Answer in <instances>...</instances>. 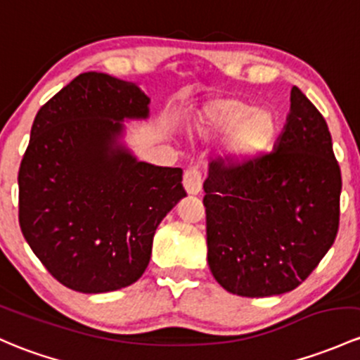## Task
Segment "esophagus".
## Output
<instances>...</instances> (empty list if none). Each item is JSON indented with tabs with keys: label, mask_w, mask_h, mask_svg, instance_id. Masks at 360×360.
I'll return each mask as SVG.
<instances>
[{
	"label": "esophagus",
	"mask_w": 360,
	"mask_h": 360,
	"mask_svg": "<svg viewBox=\"0 0 360 360\" xmlns=\"http://www.w3.org/2000/svg\"><path fill=\"white\" fill-rule=\"evenodd\" d=\"M202 184H203V176L202 170L198 167H190L184 170L183 176V186L190 195H198L202 191Z\"/></svg>",
	"instance_id": "obj_1"
}]
</instances>
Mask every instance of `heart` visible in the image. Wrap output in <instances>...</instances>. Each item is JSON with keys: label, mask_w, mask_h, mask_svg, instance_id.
Returning a JSON list of instances; mask_svg holds the SVG:
<instances>
[{"label": "heart", "mask_w": 360, "mask_h": 360, "mask_svg": "<svg viewBox=\"0 0 360 360\" xmlns=\"http://www.w3.org/2000/svg\"><path fill=\"white\" fill-rule=\"evenodd\" d=\"M202 122L210 134H229V150L236 158L255 155L276 134V119L271 112L252 110L236 98L212 101L203 110Z\"/></svg>", "instance_id": "1"}]
</instances>
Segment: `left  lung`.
<instances>
[{
    "label": "left lung",
    "instance_id": "left-lung-1",
    "mask_svg": "<svg viewBox=\"0 0 360 360\" xmlns=\"http://www.w3.org/2000/svg\"><path fill=\"white\" fill-rule=\"evenodd\" d=\"M272 151L210 162L203 183L209 266L240 297H272L309 278L338 234L342 170L328 124L293 86Z\"/></svg>",
    "mask_w": 360,
    "mask_h": 360
}]
</instances>
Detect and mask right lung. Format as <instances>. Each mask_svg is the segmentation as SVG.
<instances>
[{
    "mask_svg": "<svg viewBox=\"0 0 360 360\" xmlns=\"http://www.w3.org/2000/svg\"><path fill=\"white\" fill-rule=\"evenodd\" d=\"M132 82L84 72L37 112L18 169V222L67 288L105 293L138 281L155 231L179 202L183 170L138 162L115 145L120 120L145 119Z\"/></svg>",
    "mask_w": 360,
    "mask_h": 360,
    "instance_id": "obj_1",
    "label": "right lung"
}]
</instances>
